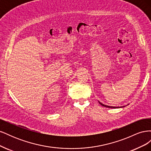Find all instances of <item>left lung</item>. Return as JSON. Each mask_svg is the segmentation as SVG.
<instances>
[{"label": "left lung", "instance_id": "8db88e82", "mask_svg": "<svg viewBox=\"0 0 151 151\" xmlns=\"http://www.w3.org/2000/svg\"><path fill=\"white\" fill-rule=\"evenodd\" d=\"M99 102V103L101 104V105H102V106H104V107H106V108H122V107H125V106H122V107H116V106H108V105H105V104H102L101 103H100L99 101H98Z\"/></svg>", "mask_w": 151, "mask_h": 151}]
</instances>
